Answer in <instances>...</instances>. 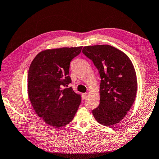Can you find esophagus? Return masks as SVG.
Masks as SVG:
<instances>
[{"label": "esophagus", "instance_id": "1", "mask_svg": "<svg viewBox=\"0 0 159 159\" xmlns=\"http://www.w3.org/2000/svg\"><path fill=\"white\" fill-rule=\"evenodd\" d=\"M87 96H88V94H87V93H83V94H82L83 99H85L87 97Z\"/></svg>", "mask_w": 159, "mask_h": 159}]
</instances>
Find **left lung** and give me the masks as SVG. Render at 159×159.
Wrapping results in <instances>:
<instances>
[{"instance_id": "8db88e82", "label": "left lung", "mask_w": 159, "mask_h": 159, "mask_svg": "<svg viewBox=\"0 0 159 159\" xmlns=\"http://www.w3.org/2000/svg\"><path fill=\"white\" fill-rule=\"evenodd\" d=\"M82 52L93 61L101 79L100 104L92 114L102 125H115L135 100L137 78L134 65L125 53L111 45L85 46Z\"/></svg>"}]
</instances>
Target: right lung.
Masks as SVG:
<instances>
[{
  "label": "right lung",
  "mask_w": 159,
  "mask_h": 159,
  "mask_svg": "<svg viewBox=\"0 0 159 159\" xmlns=\"http://www.w3.org/2000/svg\"><path fill=\"white\" fill-rule=\"evenodd\" d=\"M82 47L45 49L31 63L27 76V92L34 111L43 121L54 127L70 123L76 113L81 97L67 87L72 59Z\"/></svg>",
  "instance_id": "1"
}]
</instances>
